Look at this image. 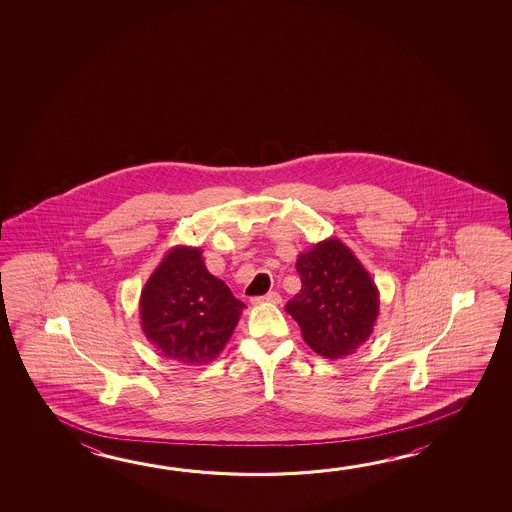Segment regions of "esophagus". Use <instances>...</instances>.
Returning a JSON list of instances; mask_svg holds the SVG:
<instances>
[{"mask_svg":"<svg viewBox=\"0 0 512 512\" xmlns=\"http://www.w3.org/2000/svg\"><path fill=\"white\" fill-rule=\"evenodd\" d=\"M280 295H278L277 291H269L268 295H262V296H255V298H252V304L253 305H260V304H280Z\"/></svg>","mask_w":512,"mask_h":512,"instance_id":"esophagus-1","label":"esophagus"}]
</instances>
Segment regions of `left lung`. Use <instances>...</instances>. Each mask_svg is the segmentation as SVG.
Returning <instances> with one entry per match:
<instances>
[{"label": "left lung", "mask_w": 512, "mask_h": 512, "mask_svg": "<svg viewBox=\"0 0 512 512\" xmlns=\"http://www.w3.org/2000/svg\"><path fill=\"white\" fill-rule=\"evenodd\" d=\"M302 289L286 304L305 343L320 356L356 352L374 331L379 291L365 266L336 237L313 244L296 259Z\"/></svg>", "instance_id": "8db88e82"}]
</instances>
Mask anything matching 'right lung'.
<instances>
[{"instance_id":"right-lung-1","label":"right lung","mask_w":512,"mask_h":512,"mask_svg":"<svg viewBox=\"0 0 512 512\" xmlns=\"http://www.w3.org/2000/svg\"><path fill=\"white\" fill-rule=\"evenodd\" d=\"M246 305L214 277L194 246L165 253L140 295V325L163 358L207 365L232 338Z\"/></svg>"}]
</instances>
